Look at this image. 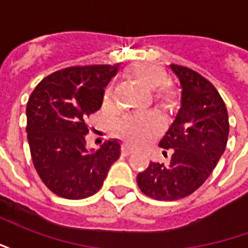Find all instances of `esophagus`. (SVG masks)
I'll return each instance as SVG.
<instances>
[{"label":"esophagus","mask_w":248,"mask_h":248,"mask_svg":"<svg viewBox=\"0 0 248 248\" xmlns=\"http://www.w3.org/2000/svg\"><path fill=\"white\" fill-rule=\"evenodd\" d=\"M131 153H133V150H131V149H129V147H124V149L121 150V154H122L124 156H129Z\"/></svg>","instance_id":"1"}]
</instances>
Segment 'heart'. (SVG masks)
<instances>
[{
  "label": "heart",
  "instance_id": "heart-1",
  "mask_svg": "<svg viewBox=\"0 0 248 248\" xmlns=\"http://www.w3.org/2000/svg\"><path fill=\"white\" fill-rule=\"evenodd\" d=\"M126 81L140 87L146 93H151V101L167 113H175L181 108V93L177 87L166 83V71L154 65L138 63L124 71ZM114 93L108 89L103 95V105L110 106ZM162 122L154 117H126L115 124V133L126 145L142 147L154 140L162 133Z\"/></svg>",
  "mask_w": 248,
  "mask_h": 248
}]
</instances>
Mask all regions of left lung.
I'll return each instance as SVG.
<instances>
[{"label":"left lung","mask_w":248,"mask_h":248,"mask_svg":"<svg viewBox=\"0 0 248 248\" xmlns=\"http://www.w3.org/2000/svg\"><path fill=\"white\" fill-rule=\"evenodd\" d=\"M170 67L181 82L182 101L159 146L171 151V159L169 165L150 162L137 177L140 191L156 201H177L198 190L217 166L229 138L227 108L213 83L186 66Z\"/></svg>","instance_id":"8db88e82"}]
</instances>
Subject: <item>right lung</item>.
<instances>
[{
  "label": "right lung",
  "instance_id": "add662e5",
  "mask_svg": "<svg viewBox=\"0 0 248 248\" xmlns=\"http://www.w3.org/2000/svg\"><path fill=\"white\" fill-rule=\"evenodd\" d=\"M118 66H70L37 85L26 106L30 154L41 181L56 195L83 199L102 187L121 155L118 140L86 149V118L102 106L105 86Z\"/></svg>",
  "mask_w": 248,
  "mask_h": 248
}]
</instances>
